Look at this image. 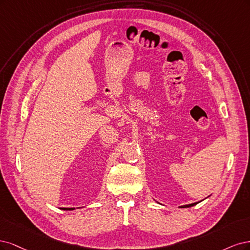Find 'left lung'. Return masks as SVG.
I'll list each match as a JSON object with an SVG mask.
<instances>
[{
	"mask_svg": "<svg viewBox=\"0 0 250 250\" xmlns=\"http://www.w3.org/2000/svg\"><path fill=\"white\" fill-rule=\"evenodd\" d=\"M196 204H198V203H194V204H190V205H186V206H182L181 208H190V207H193V206H195Z\"/></svg>",
	"mask_w": 250,
	"mask_h": 250,
	"instance_id": "obj_1",
	"label": "left lung"
}]
</instances>
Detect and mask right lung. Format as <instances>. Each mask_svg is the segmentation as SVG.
Segmentation results:
<instances>
[{"instance_id":"add662e5","label":"right lung","mask_w":250,"mask_h":250,"mask_svg":"<svg viewBox=\"0 0 250 250\" xmlns=\"http://www.w3.org/2000/svg\"><path fill=\"white\" fill-rule=\"evenodd\" d=\"M63 210H65V211H72V210H75V208H63Z\"/></svg>"}]
</instances>
